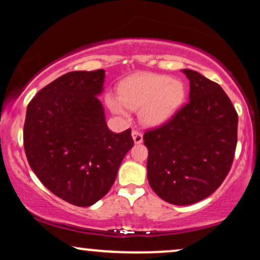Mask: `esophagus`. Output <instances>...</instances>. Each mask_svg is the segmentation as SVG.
Instances as JSON below:
<instances>
[{
  "label": "esophagus",
  "mask_w": 260,
  "mask_h": 260,
  "mask_svg": "<svg viewBox=\"0 0 260 260\" xmlns=\"http://www.w3.org/2000/svg\"><path fill=\"white\" fill-rule=\"evenodd\" d=\"M132 138H133L134 143H136V144H140V143L143 142L142 133L138 132V131H133V132H132Z\"/></svg>",
  "instance_id": "34e87169"
}]
</instances>
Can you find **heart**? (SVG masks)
<instances>
[{"label": "heart", "mask_w": 260, "mask_h": 260, "mask_svg": "<svg viewBox=\"0 0 260 260\" xmlns=\"http://www.w3.org/2000/svg\"><path fill=\"white\" fill-rule=\"evenodd\" d=\"M186 98V88L178 79L164 74H136L118 86V95L107 94L106 105L122 118L131 110H139L143 124L156 127L171 120Z\"/></svg>", "instance_id": "b5f03b06"}]
</instances>
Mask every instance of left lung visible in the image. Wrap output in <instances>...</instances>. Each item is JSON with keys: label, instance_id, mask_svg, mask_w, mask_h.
<instances>
[{"label": "left lung", "instance_id": "8db88e82", "mask_svg": "<svg viewBox=\"0 0 260 260\" xmlns=\"http://www.w3.org/2000/svg\"><path fill=\"white\" fill-rule=\"evenodd\" d=\"M189 101L171 120L144 134L148 181L170 204L189 205L219 188L231 169L238 116L216 83L192 70Z\"/></svg>", "mask_w": 260, "mask_h": 260}]
</instances>
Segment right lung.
Here are the masks:
<instances>
[{
  "mask_svg": "<svg viewBox=\"0 0 260 260\" xmlns=\"http://www.w3.org/2000/svg\"><path fill=\"white\" fill-rule=\"evenodd\" d=\"M105 71L66 73L29 103L24 123L26 159L41 183L77 207H90L112 187L133 147L131 129H109L99 95Z\"/></svg>",
  "mask_w": 260,
  "mask_h": 260,
  "instance_id": "1",
  "label": "right lung"
}]
</instances>
